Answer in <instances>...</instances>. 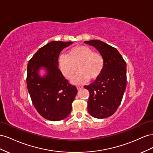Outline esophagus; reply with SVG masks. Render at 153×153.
Listing matches in <instances>:
<instances>
[{"mask_svg": "<svg viewBox=\"0 0 153 153\" xmlns=\"http://www.w3.org/2000/svg\"><path fill=\"white\" fill-rule=\"evenodd\" d=\"M82 88V86H77V90H79L80 89H81Z\"/></svg>", "mask_w": 153, "mask_h": 153, "instance_id": "obj_1", "label": "esophagus"}]
</instances>
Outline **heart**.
<instances>
[{"label": "heart", "mask_w": 153, "mask_h": 153, "mask_svg": "<svg viewBox=\"0 0 153 153\" xmlns=\"http://www.w3.org/2000/svg\"><path fill=\"white\" fill-rule=\"evenodd\" d=\"M59 67L67 79L71 80L77 70L79 72L72 81L74 84H80L87 80L92 81L98 78L104 67V59L101 54L94 52L86 45L72 48L67 55L59 57Z\"/></svg>", "instance_id": "obj_1"}]
</instances>
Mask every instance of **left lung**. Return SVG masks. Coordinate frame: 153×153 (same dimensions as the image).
Listing matches in <instances>:
<instances>
[{
    "label": "left lung",
    "instance_id": "left-lung-1",
    "mask_svg": "<svg viewBox=\"0 0 153 153\" xmlns=\"http://www.w3.org/2000/svg\"><path fill=\"white\" fill-rule=\"evenodd\" d=\"M104 59L103 71L96 80L84 86L90 92L88 111L97 119L112 115L119 108L126 88V63L115 48L100 40L85 41Z\"/></svg>",
    "mask_w": 153,
    "mask_h": 153
}]
</instances>
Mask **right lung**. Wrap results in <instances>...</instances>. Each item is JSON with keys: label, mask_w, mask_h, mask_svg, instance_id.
<instances>
[{"label": "right lung", "mask_w": 153, "mask_h": 153, "mask_svg": "<svg viewBox=\"0 0 153 153\" xmlns=\"http://www.w3.org/2000/svg\"><path fill=\"white\" fill-rule=\"evenodd\" d=\"M72 43L51 42L39 49L27 64L26 82L30 99L40 115L49 120L67 117L77 93L76 87L69 83L58 67L60 52ZM42 67L47 71L44 77L38 74Z\"/></svg>", "instance_id": "1"}]
</instances>
